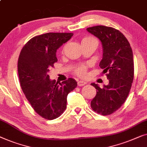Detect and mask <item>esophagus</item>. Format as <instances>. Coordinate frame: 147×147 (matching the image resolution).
Returning <instances> with one entry per match:
<instances>
[{
  "instance_id": "obj_1",
  "label": "esophagus",
  "mask_w": 147,
  "mask_h": 147,
  "mask_svg": "<svg viewBox=\"0 0 147 147\" xmlns=\"http://www.w3.org/2000/svg\"><path fill=\"white\" fill-rule=\"evenodd\" d=\"M77 84H78V86H82L85 85V84H86V82L85 81H84V80H78Z\"/></svg>"
}]
</instances>
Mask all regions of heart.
Returning a JSON list of instances; mask_svg holds the SVG:
<instances>
[{
	"mask_svg": "<svg viewBox=\"0 0 147 147\" xmlns=\"http://www.w3.org/2000/svg\"><path fill=\"white\" fill-rule=\"evenodd\" d=\"M91 42H97V41L96 39L94 38V37L90 36H84L81 40L82 45L87 44V43H89ZM86 68H87V67H86V65H78L75 68V69H74V73L76 74V75H78V76H81V77H82V76H84L86 74Z\"/></svg>",
	"mask_w": 147,
	"mask_h": 147,
	"instance_id": "b5f03b06",
	"label": "heart"
}]
</instances>
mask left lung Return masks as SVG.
Returning <instances> with one entry per match:
<instances>
[{
    "label": "left lung",
    "instance_id": "8db88e82",
    "mask_svg": "<svg viewBox=\"0 0 147 147\" xmlns=\"http://www.w3.org/2000/svg\"><path fill=\"white\" fill-rule=\"evenodd\" d=\"M100 39L102 45V59L99 67L109 80L102 88L91 83L96 94L91 100L92 110L102 115H109L120 109L125 102L134 78V61L131 47L119 30L106 26L86 28Z\"/></svg>",
    "mask_w": 147,
    "mask_h": 147
}]
</instances>
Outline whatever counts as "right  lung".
<instances>
[{
    "mask_svg": "<svg viewBox=\"0 0 147 147\" xmlns=\"http://www.w3.org/2000/svg\"><path fill=\"white\" fill-rule=\"evenodd\" d=\"M73 33L49 32L33 37L22 47L18 60L20 87L38 115L47 120L60 117L67 108V95L77 86L72 78L58 84L48 72L57 62L56 52Z\"/></svg>",
    "mask_w": 147,
    "mask_h": 147,
    "instance_id": "1",
    "label": "right lung"
}]
</instances>
